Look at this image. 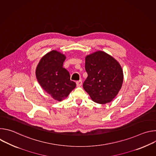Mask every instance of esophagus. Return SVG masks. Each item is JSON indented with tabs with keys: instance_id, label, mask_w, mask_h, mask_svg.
<instances>
[{
	"instance_id": "34e87169",
	"label": "esophagus",
	"mask_w": 156,
	"mask_h": 156,
	"mask_svg": "<svg viewBox=\"0 0 156 156\" xmlns=\"http://www.w3.org/2000/svg\"><path fill=\"white\" fill-rule=\"evenodd\" d=\"M81 84H82V80H80L76 81V85H77V86H81Z\"/></svg>"
}]
</instances>
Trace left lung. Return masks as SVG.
<instances>
[{
	"mask_svg": "<svg viewBox=\"0 0 156 156\" xmlns=\"http://www.w3.org/2000/svg\"><path fill=\"white\" fill-rule=\"evenodd\" d=\"M85 60L87 77L83 83L84 90L96 103L112 101L123 83V74L119 63L102 51L89 55Z\"/></svg>",
	"mask_w": 156,
	"mask_h": 156,
	"instance_id": "left-lung-1",
	"label": "left lung"
}]
</instances>
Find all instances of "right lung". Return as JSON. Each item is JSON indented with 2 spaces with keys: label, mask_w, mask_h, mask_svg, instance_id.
<instances>
[{
  "label": "right lung",
  "mask_w": 156,
  "mask_h": 156,
  "mask_svg": "<svg viewBox=\"0 0 156 156\" xmlns=\"http://www.w3.org/2000/svg\"><path fill=\"white\" fill-rule=\"evenodd\" d=\"M65 58L60 52L52 51L41 59L36 70L41 86L58 101L67 97L76 87V83L70 80L69 72L63 66Z\"/></svg>",
  "instance_id": "obj_1"
}]
</instances>
